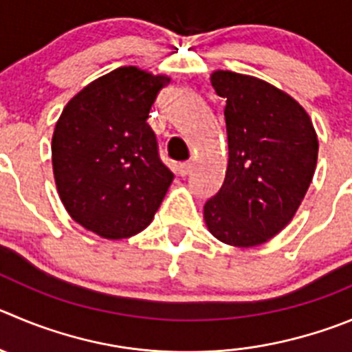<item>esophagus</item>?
<instances>
[{
  "label": "esophagus",
  "mask_w": 352,
  "mask_h": 352,
  "mask_svg": "<svg viewBox=\"0 0 352 352\" xmlns=\"http://www.w3.org/2000/svg\"><path fill=\"white\" fill-rule=\"evenodd\" d=\"M192 168V163L191 161H184V163H179V166H177V172L180 173V175H187V173L191 172Z\"/></svg>",
  "instance_id": "34e87169"
}]
</instances>
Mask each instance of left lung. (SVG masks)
<instances>
[{"label": "left lung", "mask_w": 352, "mask_h": 352, "mask_svg": "<svg viewBox=\"0 0 352 352\" xmlns=\"http://www.w3.org/2000/svg\"><path fill=\"white\" fill-rule=\"evenodd\" d=\"M210 81L226 98L229 160L203 208L206 228L228 245H262L294 219L309 189L316 131L297 100L258 78L215 71Z\"/></svg>", "instance_id": "8db88e82"}]
</instances>
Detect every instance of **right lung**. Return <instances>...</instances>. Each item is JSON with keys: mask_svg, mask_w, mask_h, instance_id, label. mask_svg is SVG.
<instances>
[{"mask_svg": "<svg viewBox=\"0 0 352 352\" xmlns=\"http://www.w3.org/2000/svg\"><path fill=\"white\" fill-rule=\"evenodd\" d=\"M168 76L128 65L91 81L55 124L52 163L69 215L107 239L130 238L153 221L173 173L147 123Z\"/></svg>", "mask_w": 352, "mask_h": 352, "instance_id": "1", "label": "right lung"}]
</instances>
